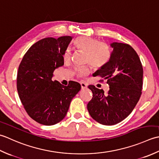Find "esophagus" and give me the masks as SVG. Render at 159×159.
<instances>
[{
  "label": "esophagus",
  "mask_w": 159,
  "mask_h": 159,
  "mask_svg": "<svg viewBox=\"0 0 159 159\" xmlns=\"http://www.w3.org/2000/svg\"><path fill=\"white\" fill-rule=\"evenodd\" d=\"M80 85H81V87H82V89H86L87 88V84L84 82H81Z\"/></svg>",
  "instance_id": "1"
}]
</instances>
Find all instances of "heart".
Instances as JSON below:
<instances>
[{
    "mask_svg": "<svg viewBox=\"0 0 159 159\" xmlns=\"http://www.w3.org/2000/svg\"><path fill=\"white\" fill-rule=\"evenodd\" d=\"M74 44L77 49L86 53V62L89 63L94 69H101L109 60L111 51L108 45L105 43L99 42L95 38L80 36L74 40ZM70 57V51L68 49L64 55V61H69ZM75 73L77 76L83 77L88 75L90 73V69L88 66L77 67Z\"/></svg>",
    "mask_w": 159,
    "mask_h": 159,
    "instance_id": "1",
    "label": "heart"
}]
</instances>
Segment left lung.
<instances>
[{"instance_id": "left-lung-1", "label": "left lung", "mask_w": 159, "mask_h": 159, "mask_svg": "<svg viewBox=\"0 0 159 159\" xmlns=\"http://www.w3.org/2000/svg\"><path fill=\"white\" fill-rule=\"evenodd\" d=\"M112 51L104 66L93 76L107 80L109 90L89 85L93 98L87 105L91 117L103 125H115L133 111L141 95L143 66L134 48L128 44L112 43Z\"/></svg>"}]
</instances>
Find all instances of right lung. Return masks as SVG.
Returning a JSON list of instances; mask_svg holds the SVG:
<instances>
[{
	"label": "right lung",
	"instance_id": "1",
	"mask_svg": "<svg viewBox=\"0 0 159 159\" xmlns=\"http://www.w3.org/2000/svg\"><path fill=\"white\" fill-rule=\"evenodd\" d=\"M73 37L46 38L29 48L18 67L17 90L27 114L39 124L52 125L65 117L81 85L67 86L52 81L53 72L64 65V53Z\"/></svg>",
	"mask_w": 159,
	"mask_h": 159
}]
</instances>
